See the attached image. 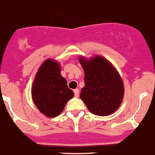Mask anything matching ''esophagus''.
<instances>
[{"label":"esophagus","mask_w":155,"mask_h":155,"mask_svg":"<svg viewBox=\"0 0 155 155\" xmlns=\"http://www.w3.org/2000/svg\"><path fill=\"white\" fill-rule=\"evenodd\" d=\"M74 93L75 97H78V96H79V90H78V89H74Z\"/></svg>","instance_id":"1"}]
</instances>
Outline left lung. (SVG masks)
<instances>
[{
	"instance_id": "obj_1",
	"label": "left lung",
	"mask_w": 155,
	"mask_h": 155,
	"mask_svg": "<svg viewBox=\"0 0 155 155\" xmlns=\"http://www.w3.org/2000/svg\"><path fill=\"white\" fill-rule=\"evenodd\" d=\"M79 61L85 74L81 99L96 115L112 114L120 106L124 91L118 72L102 56L90 60L80 58Z\"/></svg>"
}]
</instances>
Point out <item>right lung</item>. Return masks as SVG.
<instances>
[{
    "label": "right lung",
    "mask_w": 155,
    "mask_h": 155,
    "mask_svg": "<svg viewBox=\"0 0 155 155\" xmlns=\"http://www.w3.org/2000/svg\"><path fill=\"white\" fill-rule=\"evenodd\" d=\"M60 71L58 62L47 59L40 67L32 86L34 103L41 113L49 117L59 115L67 102L74 96Z\"/></svg>",
    "instance_id": "right-lung-1"
}]
</instances>
